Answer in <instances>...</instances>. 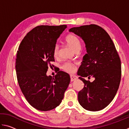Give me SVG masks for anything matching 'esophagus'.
Segmentation results:
<instances>
[{
	"label": "esophagus",
	"instance_id": "esophagus-1",
	"mask_svg": "<svg viewBox=\"0 0 129 129\" xmlns=\"http://www.w3.org/2000/svg\"><path fill=\"white\" fill-rule=\"evenodd\" d=\"M71 77V81H75L77 79V77L75 75H71L70 76Z\"/></svg>",
	"mask_w": 129,
	"mask_h": 129
}]
</instances>
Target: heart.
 Segmentation results:
<instances>
[{
	"label": "heart",
	"mask_w": 129,
	"mask_h": 129,
	"mask_svg": "<svg viewBox=\"0 0 129 129\" xmlns=\"http://www.w3.org/2000/svg\"><path fill=\"white\" fill-rule=\"evenodd\" d=\"M66 43L69 45L75 51H79L81 47V44L79 38L74 34H69L66 36L65 39ZM60 52V45L56 43L54 45L53 49V54L54 57H57L59 54ZM61 68L64 71L69 73H73L75 71L76 65L75 63L72 62H65L62 65Z\"/></svg>",
	"instance_id": "b5f03b06"
}]
</instances>
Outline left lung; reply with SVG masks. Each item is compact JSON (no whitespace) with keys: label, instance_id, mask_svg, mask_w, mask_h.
I'll use <instances>...</instances> for the list:
<instances>
[{"label":"left lung","instance_id":"1","mask_svg":"<svg viewBox=\"0 0 129 129\" xmlns=\"http://www.w3.org/2000/svg\"><path fill=\"white\" fill-rule=\"evenodd\" d=\"M69 32L82 38L87 52L77 72L84 83L78 94V102L87 110H101L112 101L119 88L121 64L118 54L110 36L99 25L73 27ZM87 77L95 80L91 83L84 80Z\"/></svg>","mask_w":129,"mask_h":129}]
</instances>
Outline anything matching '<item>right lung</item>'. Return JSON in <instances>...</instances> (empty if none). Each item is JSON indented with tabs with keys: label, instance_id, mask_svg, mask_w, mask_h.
<instances>
[{
	"label": "right lung",
	"instance_id": "obj_1",
	"mask_svg": "<svg viewBox=\"0 0 129 129\" xmlns=\"http://www.w3.org/2000/svg\"><path fill=\"white\" fill-rule=\"evenodd\" d=\"M66 28L37 26L24 38L17 52L18 84L27 101L38 110H51L59 105L70 83L69 74L64 72H58L54 77L47 75L49 65L54 61V45Z\"/></svg>",
	"mask_w": 129,
	"mask_h": 129
}]
</instances>
